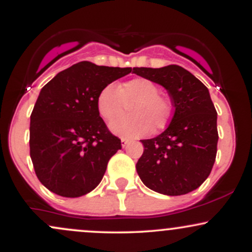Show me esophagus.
<instances>
[{
    "label": "esophagus",
    "mask_w": 252,
    "mask_h": 252,
    "mask_svg": "<svg viewBox=\"0 0 252 252\" xmlns=\"http://www.w3.org/2000/svg\"><path fill=\"white\" fill-rule=\"evenodd\" d=\"M129 143H130V140H128V138H122V140H121V144H122L123 148H124V147L128 146Z\"/></svg>",
    "instance_id": "esophagus-1"
}]
</instances>
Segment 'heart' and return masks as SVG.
I'll return each mask as SVG.
<instances>
[{
    "mask_svg": "<svg viewBox=\"0 0 252 252\" xmlns=\"http://www.w3.org/2000/svg\"><path fill=\"white\" fill-rule=\"evenodd\" d=\"M129 104L130 115L117 119L110 124L114 134L135 138L153 131H160L172 118V105L160 94V88L147 78H134L121 83L118 89L106 85L97 97V110L100 117L112 121L123 113Z\"/></svg>",
    "mask_w": 252,
    "mask_h": 252,
    "instance_id": "heart-1",
    "label": "heart"
}]
</instances>
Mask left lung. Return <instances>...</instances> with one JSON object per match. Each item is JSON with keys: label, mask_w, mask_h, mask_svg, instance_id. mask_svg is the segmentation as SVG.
I'll return each instance as SVG.
<instances>
[{"label": "left lung", "mask_w": 252, "mask_h": 252, "mask_svg": "<svg viewBox=\"0 0 252 252\" xmlns=\"http://www.w3.org/2000/svg\"><path fill=\"white\" fill-rule=\"evenodd\" d=\"M132 73L163 86L174 106L162 134L141 140L144 149L136 163L137 174L161 194H187L206 180L216 161L217 111L209 89L178 65L134 67Z\"/></svg>", "instance_id": "left-lung-1"}]
</instances>
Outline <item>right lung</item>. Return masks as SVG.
Segmentation results:
<instances>
[{
  "label": "right lung",
  "mask_w": 252,
  "mask_h": 252,
  "mask_svg": "<svg viewBox=\"0 0 252 252\" xmlns=\"http://www.w3.org/2000/svg\"><path fill=\"white\" fill-rule=\"evenodd\" d=\"M131 67L80 62L50 80L31 115L30 148L40 182L58 195L78 198L102 181L109 160L122 148L97 110L100 90Z\"/></svg>",
  "instance_id": "obj_1"
}]
</instances>
